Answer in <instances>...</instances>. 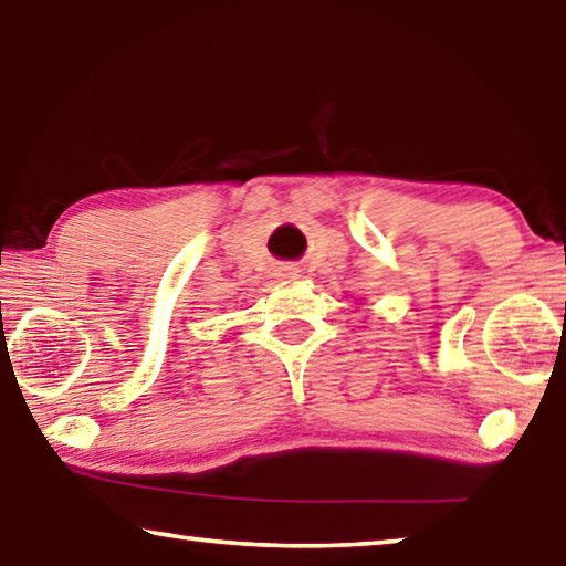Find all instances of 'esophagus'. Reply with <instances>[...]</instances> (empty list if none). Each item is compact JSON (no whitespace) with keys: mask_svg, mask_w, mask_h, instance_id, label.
Listing matches in <instances>:
<instances>
[{"mask_svg":"<svg viewBox=\"0 0 566 566\" xmlns=\"http://www.w3.org/2000/svg\"><path fill=\"white\" fill-rule=\"evenodd\" d=\"M280 276H282V280H296V276H300V274H296L294 266H282Z\"/></svg>","mask_w":566,"mask_h":566,"instance_id":"34e87169","label":"esophagus"}]
</instances>
